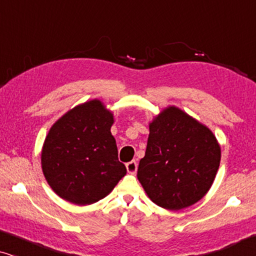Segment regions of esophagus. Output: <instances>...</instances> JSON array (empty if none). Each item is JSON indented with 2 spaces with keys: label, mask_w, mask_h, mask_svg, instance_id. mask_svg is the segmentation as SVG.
<instances>
[{
  "label": "esophagus",
  "mask_w": 256,
  "mask_h": 256,
  "mask_svg": "<svg viewBox=\"0 0 256 256\" xmlns=\"http://www.w3.org/2000/svg\"><path fill=\"white\" fill-rule=\"evenodd\" d=\"M126 168H127V171L129 174H136V171H138V162L136 160H130V162H128L126 164Z\"/></svg>",
  "instance_id": "esophagus-1"
}]
</instances>
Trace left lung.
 <instances>
[{
    "mask_svg": "<svg viewBox=\"0 0 256 256\" xmlns=\"http://www.w3.org/2000/svg\"><path fill=\"white\" fill-rule=\"evenodd\" d=\"M149 130L138 169L149 198L174 211L200 200L214 180L222 157L213 132L176 107L164 110Z\"/></svg>",
    "mask_w": 256,
    "mask_h": 256,
    "instance_id": "1",
    "label": "left lung"
}]
</instances>
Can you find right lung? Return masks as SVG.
I'll return each mask as SVG.
<instances>
[{"label": "right lung", "instance_id": "obj_1", "mask_svg": "<svg viewBox=\"0 0 256 256\" xmlns=\"http://www.w3.org/2000/svg\"><path fill=\"white\" fill-rule=\"evenodd\" d=\"M113 114L92 100L52 126L42 150V169L59 197L76 205L99 202L127 174L110 132Z\"/></svg>", "mask_w": 256, "mask_h": 256}]
</instances>
